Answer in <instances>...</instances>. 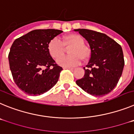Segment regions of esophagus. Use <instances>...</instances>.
Listing matches in <instances>:
<instances>
[{"instance_id": "obj_1", "label": "esophagus", "mask_w": 134, "mask_h": 134, "mask_svg": "<svg viewBox=\"0 0 134 134\" xmlns=\"http://www.w3.org/2000/svg\"><path fill=\"white\" fill-rule=\"evenodd\" d=\"M64 69H68V70H74V68H70V67H64Z\"/></svg>"}]
</instances>
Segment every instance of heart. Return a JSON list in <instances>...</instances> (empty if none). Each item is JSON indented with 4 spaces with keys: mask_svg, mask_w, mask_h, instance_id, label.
<instances>
[{
    "mask_svg": "<svg viewBox=\"0 0 134 134\" xmlns=\"http://www.w3.org/2000/svg\"><path fill=\"white\" fill-rule=\"evenodd\" d=\"M85 40L81 35L70 34L63 37L62 41L54 38L48 44V50L49 55L54 59L58 58L65 51V48L70 46V56L62 57L57 60L58 64L63 67H72L79 65L81 60L86 61L90 57L89 50L85 46Z\"/></svg>",
    "mask_w": 134,
    "mask_h": 134,
    "instance_id": "heart-1",
    "label": "heart"
}]
</instances>
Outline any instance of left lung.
Returning a JSON list of instances; mask_svg holds the SVG:
<instances>
[{
    "label": "left lung",
    "mask_w": 134,
    "mask_h": 134,
    "mask_svg": "<svg viewBox=\"0 0 134 134\" xmlns=\"http://www.w3.org/2000/svg\"><path fill=\"white\" fill-rule=\"evenodd\" d=\"M88 41L91 58L84 68V77L76 81L88 94L101 97L117 86L122 74L124 58L122 48L105 34L85 29H74Z\"/></svg>",
    "instance_id": "1"
}]
</instances>
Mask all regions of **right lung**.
<instances>
[{
	"label": "right lung",
	"mask_w": 134,
	"mask_h": 134,
	"mask_svg": "<svg viewBox=\"0 0 134 134\" xmlns=\"http://www.w3.org/2000/svg\"><path fill=\"white\" fill-rule=\"evenodd\" d=\"M58 29H36L16 39L9 54L15 84L29 95H40L52 88L58 80L62 68L49 55L48 44L62 33Z\"/></svg>",
	"instance_id": "obj_1"
}]
</instances>
